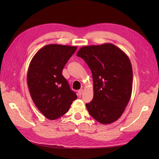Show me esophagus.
<instances>
[{
  "instance_id": "esophagus-1",
  "label": "esophagus",
  "mask_w": 159,
  "mask_h": 159,
  "mask_svg": "<svg viewBox=\"0 0 159 159\" xmlns=\"http://www.w3.org/2000/svg\"><path fill=\"white\" fill-rule=\"evenodd\" d=\"M83 93V89H81L80 90H78V95L80 96Z\"/></svg>"
}]
</instances>
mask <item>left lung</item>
Here are the masks:
<instances>
[{
    "label": "left lung",
    "instance_id": "left-lung-1",
    "mask_svg": "<svg viewBox=\"0 0 159 159\" xmlns=\"http://www.w3.org/2000/svg\"><path fill=\"white\" fill-rule=\"evenodd\" d=\"M83 58L92 73L93 98L88 112L99 123H112L121 116L131 99L133 70L127 55L110 43L81 47Z\"/></svg>",
    "mask_w": 159,
    "mask_h": 159
}]
</instances>
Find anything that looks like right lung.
I'll return each instance as SVG.
<instances>
[{
  "label": "right lung",
  "instance_id": "add662e5",
  "mask_svg": "<svg viewBox=\"0 0 159 159\" xmlns=\"http://www.w3.org/2000/svg\"><path fill=\"white\" fill-rule=\"evenodd\" d=\"M76 49V46L46 45L36 53L28 67L27 84L31 98L48 119L54 120L66 114L77 98L61 74Z\"/></svg>",
  "mask_w": 159,
  "mask_h": 159
}]
</instances>
